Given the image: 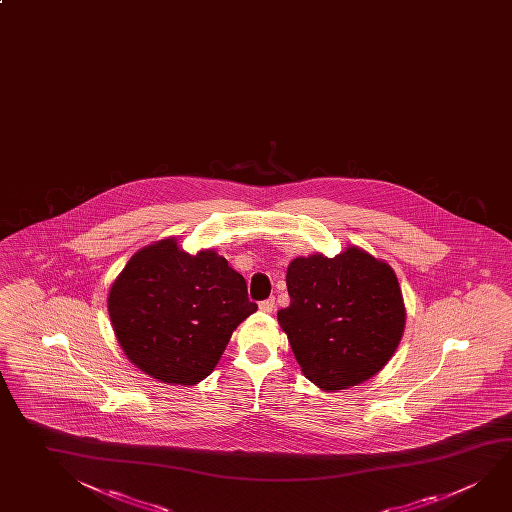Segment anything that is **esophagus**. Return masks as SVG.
<instances>
[{"label":"esophagus","instance_id":"1","mask_svg":"<svg viewBox=\"0 0 512 512\" xmlns=\"http://www.w3.org/2000/svg\"><path fill=\"white\" fill-rule=\"evenodd\" d=\"M259 309L262 313H273L275 311V298L271 296V298H266V300H262L259 304Z\"/></svg>","mask_w":512,"mask_h":512}]
</instances>
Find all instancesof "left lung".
<instances>
[{
  "label": "left lung",
  "instance_id": "8db88e82",
  "mask_svg": "<svg viewBox=\"0 0 512 512\" xmlns=\"http://www.w3.org/2000/svg\"><path fill=\"white\" fill-rule=\"evenodd\" d=\"M289 307L278 323L304 376L334 392L376 376L404 331L403 293L394 269L350 246L327 259L296 257L287 266Z\"/></svg>",
  "mask_w": 512,
  "mask_h": 512
}]
</instances>
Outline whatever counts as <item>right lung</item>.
Returning <instances> with one entry per match:
<instances>
[{
  "label": "right lung",
  "instance_id": "right-lung-1",
  "mask_svg": "<svg viewBox=\"0 0 512 512\" xmlns=\"http://www.w3.org/2000/svg\"><path fill=\"white\" fill-rule=\"evenodd\" d=\"M109 318L131 363L171 385L210 376L239 323L257 311L243 275L212 250L163 239L136 252L113 282Z\"/></svg>",
  "mask_w": 512,
  "mask_h": 512
}]
</instances>
